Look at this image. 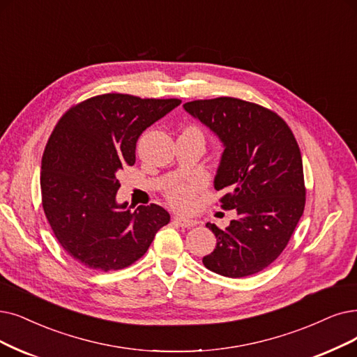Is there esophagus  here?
I'll list each match as a JSON object with an SVG mask.
<instances>
[{
    "instance_id": "obj_1",
    "label": "esophagus",
    "mask_w": 357,
    "mask_h": 357,
    "mask_svg": "<svg viewBox=\"0 0 357 357\" xmlns=\"http://www.w3.org/2000/svg\"><path fill=\"white\" fill-rule=\"evenodd\" d=\"M174 222L177 225H180L181 228H190V227H195L197 224V221L195 220H189V218H181V217H176L174 218Z\"/></svg>"
}]
</instances>
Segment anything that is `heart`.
Wrapping results in <instances>:
<instances>
[{
    "label": "heart",
    "mask_w": 357,
    "mask_h": 357,
    "mask_svg": "<svg viewBox=\"0 0 357 357\" xmlns=\"http://www.w3.org/2000/svg\"><path fill=\"white\" fill-rule=\"evenodd\" d=\"M189 129H193V130H196V132L202 135V132L196 129V127H189ZM199 190H201V183H199L197 180L180 183V184H176V186H173L167 192V199H168V202L173 205L174 208L181 209V211H188L193 206L196 193Z\"/></svg>",
    "instance_id": "1"
}]
</instances>
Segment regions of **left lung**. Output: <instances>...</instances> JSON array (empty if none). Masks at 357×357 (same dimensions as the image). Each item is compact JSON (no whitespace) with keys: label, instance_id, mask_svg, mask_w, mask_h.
<instances>
[{"label":"left lung","instance_id":"1","mask_svg":"<svg viewBox=\"0 0 357 357\" xmlns=\"http://www.w3.org/2000/svg\"><path fill=\"white\" fill-rule=\"evenodd\" d=\"M215 133L224 153L215 189L221 208L236 209L225 228L206 224L217 248L202 259L224 277L241 278L273 264L303 215L306 188L297 140L277 112L238 98L197 99L183 105Z\"/></svg>","mask_w":357,"mask_h":357}]
</instances>
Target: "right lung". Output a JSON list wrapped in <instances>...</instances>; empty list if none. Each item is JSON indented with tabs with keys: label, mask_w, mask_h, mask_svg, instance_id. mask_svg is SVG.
<instances>
[{
	"label": "right lung",
	"mask_w": 357,
	"mask_h": 357,
	"mask_svg": "<svg viewBox=\"0 0 357 357\" xmlns=\"http://www.w3.org/2000/svg\"><path fill=\"white\" fill-rule=\"evenodd\" d=\"M180 102L96 95L67 109L54 127L42 155V208L55 238L79 264L104 273L130 266L169 222L160 205H119L117 174L135 164L146 127Z\"/></svg>",
	"instance_id": "add662e5"
}]
</instances>
